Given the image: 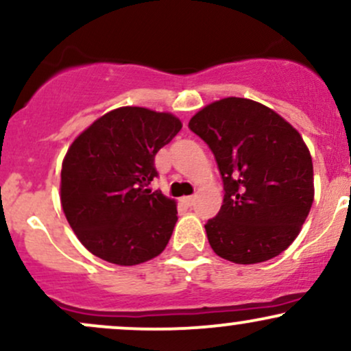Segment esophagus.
<instances>
[{
  "label": "esophagus",
  "instance_id": "esophagus-1",
  "mask_svg": "<svg viewBox=\"0 0 351 351\" xmlns=\"http://www.w3.org/2000/svg\"><path fill=\"white\" fill-rule=\"evenodd\" d=\"M195 196H184L183 198V203L186 204V206H193V204H195Z\"/></svg>",
  "mask_w": 351,
  "mask_h": 351
}]
</instances>
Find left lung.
Segmentation results:
<instances>
[{
    "mask_svg": "<svg viewBox=\"0 0 351 351\" xmlns=\"http://www.w3.org/2000/svg\"><path fill=\"white\" fill-rule=\"evenodd\" d=\"M188 127L211 148L224 184L223 206L204 224L213 251L236 264L279 256L313 203L312 156L299 132L239 97L209 104Z\"/></svg>",
    "mask_w": 351,
    "mask_h": 351,
    "instance_id": "8db88e82",
    "label": "left lung"
}]
</instances>
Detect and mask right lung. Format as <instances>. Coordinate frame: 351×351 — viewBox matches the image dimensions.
<instances>
[{
    "label": "right lung",
    "instance_id": "obj_1",
    "mask_svg": "<svg viewBox=\"0 0 351 351\" xmlns=\"http://www.w3.org/2000/svg\"><path fill=\"white\" fill-rule=\"evenodd\" d=\"M181 130L171 114L120 107L95 120L67 150L60 203L79 241L119 265L147 263L170 241L175 201L152 191L155 155Z\"/></svg>",
    "mask_w": 351,
    "mask_h": 351
}]
</instances>
